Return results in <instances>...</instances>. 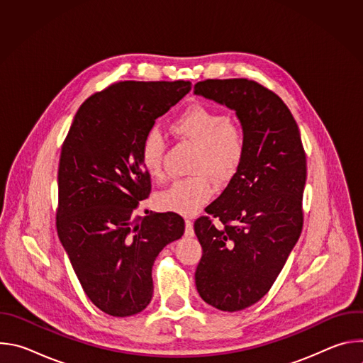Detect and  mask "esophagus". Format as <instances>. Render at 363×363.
Here are the masks:
<instances>
[{
  "label": "esophagus",
  "instance_id": "34e87169",
  "mask_svg": "<svg viewBox=\"0 0 363 363\" xmlns=\"http://www.w3.org/2000/svg\"><path fill=\"white\" fill-rule=\"evenodd\" d=\"M185 235L186 237H192L194 235V223L189 218L185 220Z\"/></svg>",
  "mask_w": 363,
  "mask_h": 363
}]
</instances>
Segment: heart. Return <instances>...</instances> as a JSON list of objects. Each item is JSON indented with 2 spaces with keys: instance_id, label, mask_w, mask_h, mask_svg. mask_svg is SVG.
Masks as SVG:
<instances>
[{
  "instance_id": "heart-1",
  "label": "heart",
  "mask_w": 363,
  "mask_h": 363,
  "mask_svg": "<svg viewBox=\"0 0 363 363\" xmlns=\"http://www.w3.org/2000/svg\"><path fill=\"white\" fill-rule=\"evenodd\" d=\"M175 135L198 145L192 177L174 181L167 189L157 195L161 210L192 216L213 196L214 186L208 172L218 181L230 179L241 167L247 136L244 129L230 121L228 115L203 105H194L184 111L171 125ZM167 142L162 133L150 129L145 133L139 161L145 172L160 179L164 177Z\"/></svg>"
}]
</instances>
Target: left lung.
I'll list each match as a JSON object with an SVG mask.
<instances>
[{
  "label": "left lung",
  "mask_w": 363,
  "mask_h": 363,
  "mask_svg": "<svg viewBox=\"0 0 363 363\" xmlns=\"http://www.w3.org/2000/svg\"><path fill=\"white\" fill-rule=\"evenodd\" d=\"M194 93L234 111L247 136L241 167L206 206L208 216L194 224L202 247L199 296L223 312H238L267 294L300 237L306 153L293 115L267 87L208 79Z\"/></svg>",
  "instance_id": "obj_1"
}]
</instances>
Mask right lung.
I'll return each instance as SVG.
<instances>
[{
  "label": "right lung",
  "instance_id": "1",
  "mask_svg": "<svg viewBox=\"0 0 363 363\" xmlns=\"http://www.w3.org/2000/svg\"><path fill=\"white\" fill-rule=\"evenodd\" d=\"M189 90L184 80L115 83L79 108L62 146L57 234L84 293L111 316L150 303L155 258L184 235L181 216L136 210L150 194L140 142Z\"/></svg>",
  "mask_w": 363,
  "mask_h": 363
}]
</instances>
